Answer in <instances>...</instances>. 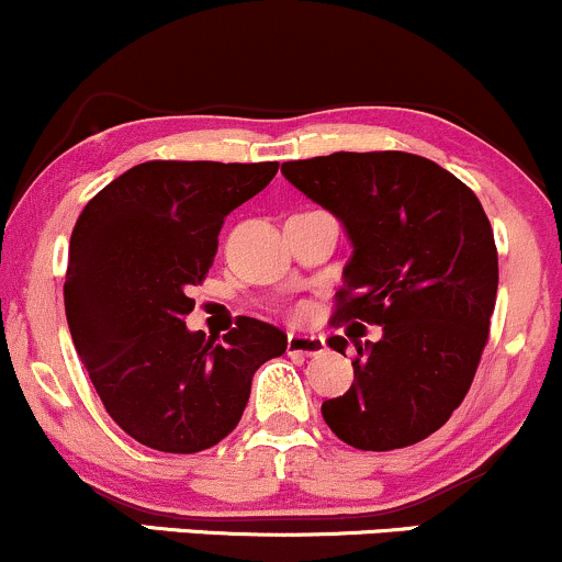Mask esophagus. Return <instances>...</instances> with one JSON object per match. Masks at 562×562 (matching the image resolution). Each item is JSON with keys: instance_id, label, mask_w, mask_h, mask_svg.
<instances>
[{"instance_id": "34e87169", "label": "esophagus", "mask_w": 562, "mask_h": 562, "mask_svg": "<svg viewBox=\"0 0 562 562\" xmlns=\"http://www.w3.org/2000/svg\"><path fill=\"white\" fill-rule=\"evenodd\" d=\"M322 337H305V335H289L286 337V353L292 356H318L324 353Z\"/></svg>"}]
</instances>
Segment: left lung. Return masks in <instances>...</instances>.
Masks as SVG:
<instances>
[{"instance_id": "1", "label": "left lung", "mask_w": 562, "mask_h": 562, "mask_svg": "<svg viewBox=\"0 0 562 562\" xmlns=\"http://www.w3.org/2000/svg\"><path fill=\"white\" fill-rule=\"evenodd\" d=\"M283 177L346 225L353 244L331 324H378L356 346L353 383L322 404L356 450H396L448 424L487 346L498 251L480 198L434 160L335 153L289 160ZM346 337L329 348L346 356Z\"/></svg>"}]
</instances>
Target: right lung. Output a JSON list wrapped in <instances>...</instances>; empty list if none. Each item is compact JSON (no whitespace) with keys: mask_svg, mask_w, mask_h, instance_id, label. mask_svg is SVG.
Masks as SVG:
<instances>
[{"mask_svg":"<svg viewBox=\"0 0 562 562\" xmlns=\"http://www.w3.org/2000/svg\"><path fill=\"white\" fill-rule=\"evenodd\" d=\"M276 171V160L138 162L90 198L71 231V340L110 418L147 448H214L238 426L255 372L286 351V335L259 318L238 316L222 340L184 324L225 216Z\"/></svg>","mask_w":562,"mask_h":562,"instance_id":"obj_1","label":"right lung"}]
</instances>
